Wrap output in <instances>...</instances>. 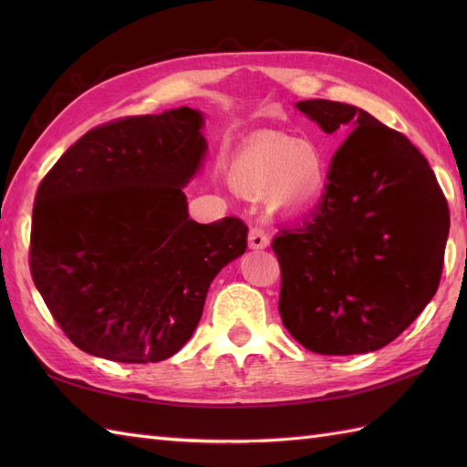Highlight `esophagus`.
I'll list each match as a JSON object with an SVG mask.
<instances>
[{"label":"esophagus","instance_id":"34e87169","mask_svg":"<svg viewBox=\"0 0 467 467\" xmlns=\"http://www.w3.org/2000/svg\"><path fill=\"white\" fill-rule=\"evenodd\" d=\"M269 234H266L263 228H259V226H254V228H251V233H249V249H254V251H259V249H266V246H269Z\"/></svg>","mask_w":467,"mask_h":467}]
</instances>
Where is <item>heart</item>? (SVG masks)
<instances>
[{"mask_svg": "<svg viewBox=\"0 0 467 467\" xmlns=\"http://www.w3.org/2000/svg\"><path fill=\"white\" fill-rule=\"evenodd\" d=\"M325 154L311 140L269 134L241 148L228 168L236 191L249 196L273 192L276 204L301 208L315 202L327 186Z\"/></svg>", "mask_w": 467, "mask_h": 467, "instance_id": "b5f03b06", "label": "heart"}]
</instances>
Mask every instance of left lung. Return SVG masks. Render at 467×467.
Returning a JSON list of instances; mask_svg holds the SVG:
<instances>
[{"label":"left lung","mask_w":467,"mask_h":467,"mask_svg":"<svg viewBox=\"0 0 467 467\" xmlns=\"http://www.w3.org/2000/svg\"><path fill=\"white\" fill-rule=\"evenodd\" d=\"M295 108L345 142L319 206L273 241L283 325L313 353L377 351L438 291L448 202L418 148L369 112L331 100Z\"/></svg>","instance_id":"1"}]
</instances>
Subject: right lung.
<instances>
[{"mask_svg": "<svg viewBox=\"0 0 467 467\" xmlns=\"http://www.w3.org/2000/svg\"><path fill=\"white\" fill-rule=\"evenodd\" d=\"M202 126L188 106L98 126L39 184L29 269L82 351L118 363L172 357L214 276L246 251L241 218H188L182 188L204 161Z\"/></svg>", "mask_w": 467, "mask_h": 467, "instance_id": "add662e5", "label": "right lung"}]
</instances>
